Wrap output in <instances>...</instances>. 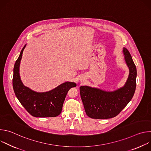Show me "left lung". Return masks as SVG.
I'll list each match as a JSON object with an SVG mask.
<instances>
[{
	"mask_svg": "<svg viewBox=\"0 0 151 151\" xmlns=\"http://www.w3.org/2000/svg\"><path fill=\"white\" fill-rule=\"evenodd\" d=\"M129 75L123 87L112 91L81 86L80 94L86 114L93 119H109L118 115L132 99L136 87L137 70L132 55L123 48Z\"/></svg>",
	"mask_w": 151,
	"mask_h": 151,
	"instance_id": "8db88e82",
	"label": "left lung"
}]
</instances>
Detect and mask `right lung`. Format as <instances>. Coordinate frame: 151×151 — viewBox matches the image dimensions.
Listing matches in <instances>:
<instances>
[{
	"label": "right lung",
	"instance_id": "obj_1",
	"mask_svg": "<svg viewBox=\"0 0 151 151\" xmlns=\"http://www.w3.org/2000/svg\"><path fill=\"white\" fill-rule=\"evenodd\" d=\"M21 51L14 68L12 85L15 94L26 111L33 116L38 118L55 117L62 110L63 103L69 90L76 86V83L67 81L46 92H36L23 83L19 75V66L23 52Z\"/></svg>",
	"mask_w": 151,
	"mask_h": 151
}]
</instances>
